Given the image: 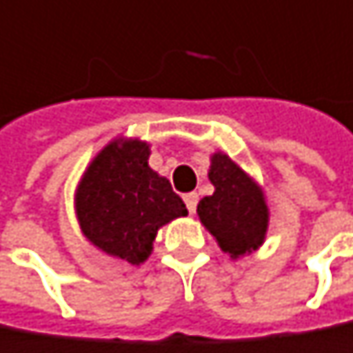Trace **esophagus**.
I'll return each mask as SVG.
<instances>
[{
  "label": "esophagus",
  "instance_id": "1",
  "mask_svg": "<svg viewBox=\"0 0 353 353\" xmlns=\"http://www.w3.org/2000/svg\"><path fill=\"white\" fill-rule=\"evenodd\" d=\"M197 203H199L197 193H187V195H185V205H187L189 213H195V209H197Z\"/></svg>",
  "mask_w": 353,
  "mask_h": 353
}]
</instances>
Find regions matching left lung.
<instances>
[{
    "label": "left lung",
    "mask_w": 353,
    "mask_h": 353,
    "mask_svg": "<svg viewBox=\"0 0 353 353\" xmlns=\"http://www.w3.org/2000/svg\"><path fill=\"white\" fill-rule=\"evenodd\" d=\"M209 181L215 193L199 201L201 223L232 258L256 250L264 242L268 228V207L262 191L225 154H213Z\"/></svg>",
    "instance_id": "left-lung-1"
}]
</instances>
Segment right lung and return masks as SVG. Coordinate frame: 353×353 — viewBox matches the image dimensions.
<instances>
[{
  "label": "right lung",
  "instance_id": "right-lung-1",
  "mask_svg": "<svg viewBox=\"0 0 353 353\" xmlns=\"http://www.w3.org/2000/svg\"><path fill=\"white\" fill-rule=\"evenodd\" d=\"M146 142H111L87 168L77 191V217L83 234L130 264L144 262L156 232L187 207L164 176L148 166Z\"/></svg>",
  "mask_w": 353,
  "mask_h": 353
}]
</instances>
